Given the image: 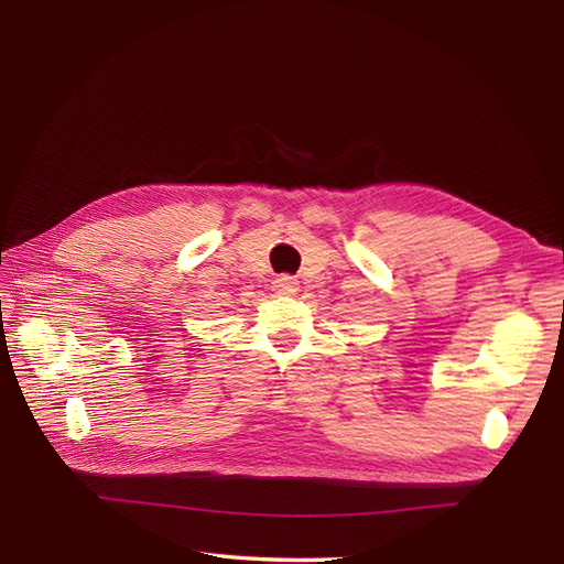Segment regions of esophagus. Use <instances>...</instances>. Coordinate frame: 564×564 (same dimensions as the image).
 Wrapping results in <instances>:
<instances>
[{"label": "esophagus", "instance_id": "esophagus-1", "mask_svg": "<svg viewBox=\"0 0 564 564\" xmlns=\"http://www.w3.org/2000/svg\"><path fill=\"white\" fill-rule=\"evenodd\" d=\"M272 289H275L278 294L294 296L299 292V280L292 278V275H280V278L272 280Z\"/></svg>", "mask_w": 564, "mask_h": 564}]
</instances>
